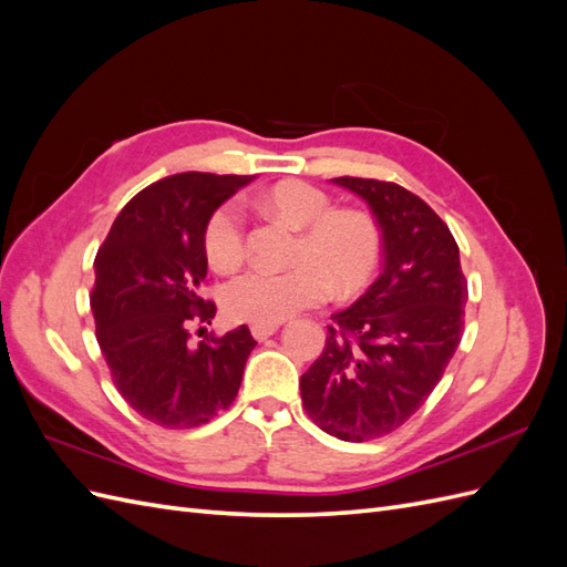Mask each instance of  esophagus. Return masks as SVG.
I'll return each mask as SVG.
<instances>
[{
    "label": "esophagus",
    "mask_w": 567,
    "mask_h": 567,
    "mask_svg": "<svg viewBox=\"0 0 567 567\" xmlns=\"http://www.w3.org/2000/svg\"><path fill=\"white\" fill-rule=\"evenodd\" d=\"M279 331V323H252L250 333L255 340H267L269 336H274Z\"/></svg>",
    "instance_id": "obj_1"
}]
</instances>
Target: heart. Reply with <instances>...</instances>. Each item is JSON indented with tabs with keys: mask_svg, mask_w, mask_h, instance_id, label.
I'll return each mask as SVG.
<instances>
[{
	"mask_svg": "<svg viewBox=\"0 0 567 567\" xmlns=\"http://www.w3.org/2000/svg\"><path fill=\"white\" fill-rule=\"evenodd\" d=\"M265 210L302 229L296 265L274 271L255 267L221 293L234 321L279 323L331 296L362 288L381 260V231L362 210H333L331 198L307 182H281L260 196ZM205 255L215 269L231 271L244 262V217L234 205L217 208L205 225Z\"/></svg>",
	"mask_w": 567,
	"mask_h": 567,
	"instance_id": "obj_1",
	"label": "heart"
}]
</instances>
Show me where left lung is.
<instances>
[{
	"label": "left lung",
	"mask_w": 567,
	"mask_h": 567,
	"mask_svg": "<svg viewBox=\"0 0 567 567\" xmlns=\"http://www.w3.org/2000/svg\"><path fill=\"white\" fill-rule=\"evenodd\" d=\"M331 182L367 200L381 227L383 271L331 317L300 394L323 433L367 442L398 431L440 383L461 342L468 281L450 227L425 200L392 182Z\"/></svg>",
	"instance_id": "left-lung-1"
}]
</instances>
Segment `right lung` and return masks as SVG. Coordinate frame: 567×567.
<instances>
[{"mask_svg":"<svg viewBox=\"0 0 567 567\" xmlns=\"http://www.w3.org/2000/svg\"><path fill=\"white\" fill-rule=\"evenodd\" d=\"M252 177L182 173L136 194L96 252L90 305L96 340L123 400L163 427H196L238 394L257 346L248 326L192 342L217 307L200 298L205 225Z\"/></svg>","mask_w":567,"mask_h":567,"instance_id":"obj_1","label":"right lung"}]
</instances>
